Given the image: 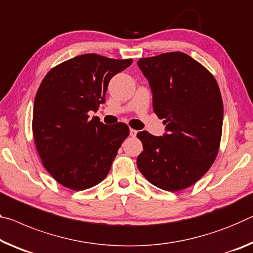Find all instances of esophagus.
Listing matches in <instances>:
<instances>
[{
    "instance_id": "1",
    "label": "esophagus",
    "mask_w": 253,
    "mask_h": 253,
    "mask_svg": "<svg viewBox=\"0 0 253 253\" xmlns=\"http://www.w3.org/2000/svg\"><path fill=\"white\" fill-rule=\"evenodd\" d=\"M129 135L131 136V137H135V136L137 135V130H136V129H133V128H130V130H129Z\"/></svg>"
}]
</instances>
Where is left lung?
Segmentation results:
<instances>
[{
    "label": "left lung",
    "mask_w": 253,
    "mask_h": 253,
    "mask_svg": "<svg viewBox=\"0 0 253 253\" xmlns=\"http://www.w3.org/2000/svg\"><path fill=\"white\" fill-rule=\"evenodd\" d=\"M150 82L153 109L167 134L138 131L141 173L163 190L179 191L198 181L214 163L223 127V100L213 74L181 51L139 58Z\"/></svg>",
    "instance_id": "1"
}]
</instances>
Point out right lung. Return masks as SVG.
<instances>
[{"instance_id":"1","label":"right lung","mask_w":253,"mask_h":253,"mask_svg":"<svg viewBox=\"0 0 253 253\" xmlns=\"http://www.w3.org/2000/svg\"><path fill=\"white\" fill-rule=\"evenodd\" d=\"M133 59L84 54L55 66L40 83L34 103L33 133L45 169L56 181L79 191L109 173L129 128L105 125L87 112L105 102L108 84Z\"/></svg>"}]
</instances>
